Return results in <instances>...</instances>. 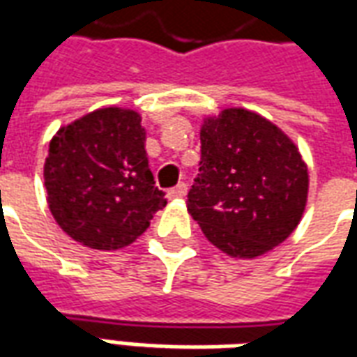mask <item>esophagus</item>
I'll use <instances>...</instances> for the list:
<instances>
[{"mask_svg":"<svg viewBox=\"0 0 357 357\" xmlns=\"http://www.w3.org/2000/svg\"><path fill=\"white\" fill-rule=\"evenodd\" d=\"M185 195H187L185 183H178V185L172 187L170 191H168V197H170V199H183Z\"/></svg>","mask_w":357,"mask_h":357,"instance_id":"1","label":"esophagus"}]
</instances>
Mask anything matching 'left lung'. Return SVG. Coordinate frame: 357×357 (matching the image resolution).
I'll return each instance as SVG.
<instances>
[{
  "label": "left lung",
  "mask_w": 357,
  "mask_h": 357,
  "mask_svg": "<svg viewBox=\"0 0 357 357\" xmlns=\"http://www.w3.org/2000/svg\"><path fill=\"white\" fill-rule=\"evenodd\" d=\"M306 197V164L275 124L245 109L204 120L187 210L214 247L235 258L268 252L294 231Z\"/></svg>",
  "instance_id": "8db88e82"
}]
</instances>
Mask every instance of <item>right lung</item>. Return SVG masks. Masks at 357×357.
Instances as JSON below:
<instances>
[{"label": "right lung", "mask_w": 357, "mask_h": 357, "mask_svg": "<svg viewBox=\"0 0 357 357\" xmlns=\"http://www.w3.org/2000/svg\"><path fill=\"white\" fill-rule=\"evenodd\" d=\"M55 222L95 250L128 247L166 206L135 110L99 109L61 128L43 166Z\"/></svg>", "instance_id": "right-lung-1"}]
</instances>
